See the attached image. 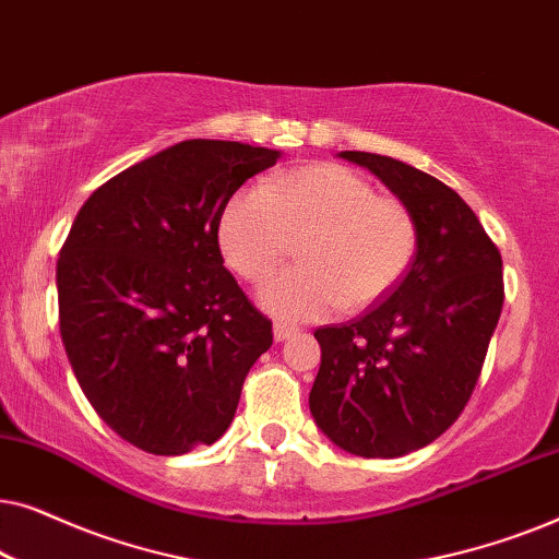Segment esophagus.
Wrapping results in <instances>:
<instances>
[{
	"instance_id": "1",
	"label": "esophagus",
	"mask_w": 559,
	"mask_h": 559,
	"mask_svg": "<svg viewBox=\"0 0 559 559\" xmlns=\"http://www.w3.org/2000/svg\"><path fill=\"white\" fill-rule=\"evenodd\" d=\"M297 331H300V328H297V325H289V323H274V341L282 343V341L293 338V335H295Z\"/></svg>"
}]
</instances>
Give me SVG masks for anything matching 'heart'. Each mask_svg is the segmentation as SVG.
Listing matches in <instances>:
<instances>
[{
  "mask_svg": "<svg viewBox=\"0 0 559 559\" xmlns=\"http://www.w3.org/2000/svg\"><path fill=\"white\" fill-rule=\"evenodd\" d=\"M297 239L305 266L272 277L259 302L280 318L316 320L392 293L415 259L417 224L402 201L381 198L364 175L333 163L241 188L221 213V251L247 282L270 277Z\"/></svg>",
  "mask_w": 559,
  "mask_h": 559,
  "instance_id": "obj_1",
  "label": "heart"
}]
</instances>
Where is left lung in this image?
I'll return each instance as SVG.
<instances>
[{
	"instance_id": "8db88e82",
	"label": "left lung",
	"mask_w": 559,
	"mask_h": 559,
	"mask_svg": "<svg viewBox=\"0 0 559 559\" xmlns=\"http://www.w3.org/2000/svg\"><path fill=\"white\" fill-rule=\"evenodd\" d=\"M341 157L371 170L407 205L417 251L379 305L318 328L310 412L346 453L400 457L438 440L468 404L501 316V254L445 182L371 152Z\"/></svg>"
}]
</instances>
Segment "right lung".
Returning a JSON list of instances; mask_svg holds the SVG:
<instances>
[{"instance_id":"1","label":"right lung","mask_w":559,"mask_h":559,"mask_svg":"<svg viewBox=\"0 0 559 559\" xmlns=\"http://www.w3.org/2000/svg\"><path fill=\"white\" fill-rule=\"evenodd\" d=\"M277 150L186 140L114 175L81 205L58 257L68 361L96 415L155 455L211 445L272 346L224 266L221 213Z\"/></svg>"}]
</instances>
